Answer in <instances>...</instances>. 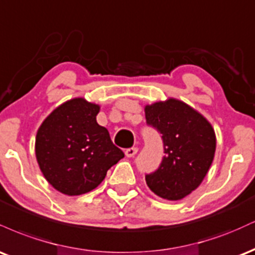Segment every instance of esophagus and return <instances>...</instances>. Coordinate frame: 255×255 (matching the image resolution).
Masks as SVG:
<instances>
[{
    "label": "esophagus",
    "instance_id": "34e87169",
    "mask_svg": "<svg viewBox=\"0 0 255 255\" xmlns=\"http://www.w3.org/2000/svg\"><path fill=\"white\" fill-rule=\"evenodd\" d=\"M136 152H137V148H136V147H130V148H127V150L125 151V154H126V156H127L128 158H130V157L135 156Z\"/></svg>",
    "mask_w": 255,
    "mask_h": 255
}]
</instances>
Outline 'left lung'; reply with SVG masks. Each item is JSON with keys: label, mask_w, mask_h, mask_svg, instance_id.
<instances>
[{"label": "left lung", "mask_w": 255, "mask_h": 255, "mask_svg": "<svg viewBox=\"0 0 255 255\" xmlns=\"http://www.w3.org/2000/svg\"><path fill=\"white\" fill-rule=\"evenodd\" d=\"M145 116L162 134L165 153L157 170L145 176L146 183L158 197L180 200L206 176L215 157V130L201 114L174 98L146 105Z\"/></svg>", "instance_id": "obj_1"}]
</instances>
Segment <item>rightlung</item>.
I'll return each mask as SVG.
<instances>
[{
    "mask_svg": "<svg viewBox=\"0 0 255 255\" xmlns=\"http://www.w3.org/2000/svg\"><path fill=\"white\" fill-rule=\"evenodd\" d=\"M99 105L84 98L61 104L43 121L36 157L44 177L58 192L80 195L95 189L125 153L97 124Z\"/></svg>",
    "mask_w": 255,
    "mask_h": 255,
    "instance_id": "add662e5",
    "label": "right lung"
}]
</instances>
